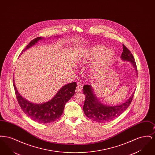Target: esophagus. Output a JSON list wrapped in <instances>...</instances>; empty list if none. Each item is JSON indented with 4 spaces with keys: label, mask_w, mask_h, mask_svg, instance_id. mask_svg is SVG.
<instances>
[{
    "label": "esophagus",
    "mask_w": 155,
    "mask_h": 155,
    "mask_svg": "<svg viewBox=\"0 0 155 155\" xmlns=\"http://www.w3.org/2000/svg\"><path fill=\"white\" fill-rule=\"evenodd\" d=\"M82 85L81 84V83H78V85L77 86V88H76V92H80L82 91Z\"/></svg>",
    "instance_id": "esophagus-1"
}]
</instances>
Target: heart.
Wrapping results in <instances>:
<instances>
[{"label": "heart", "instance_id": "obj_1", "mask_svg": "<svg viewBox=\"0 0 155 155\" xmlns=\"http://www.w3.org/2000/svg\"><path fill=\"white\" fill-rule=\"evenodd\" d=\"M104 47L102 46H96L89 49L87 53V60H92L99 58L92 66V70L96 74L101 73L103 69L108 64L114 56V53L111 50L104 51Z\"/></svg>", "mask_w": 155, "mask_h": 155}]
</instances>
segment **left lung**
Listing matches in <instances>:
<instances>
[{"instance_id": "1", "label": "left lung", "mask_w": 155, "mask_h": 155, "mask_svg": "<svg viewBox=\"0 0 155 155\" xmlns=\"http://www.w3.org/2000/svg\"><path fill=\"white\" fill-rule=\"evenodd\" d=\"M123 48L121 58L123 60L131 61L137 71V67L133 54L125 45L123 44ZM83 93L85 95L83 110L86 116L94 121L107 123L118 117L128 107L132 102L135 91L124 103L116 106H107L100 103L94 94L91 87L89 85H84Z\"/></svg>"}]
</instances>
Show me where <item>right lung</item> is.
Here are the masks:
<instances>
[{"mask_svg": "<svg viewBox=\"0 0 155 155\" xmlns=\"http://www.w3.org/2000/svg\"><path fill=\"white\" fill-rule=\"evenodd\" d=\"M41 39L42 38L37 37L31 41L22 50L21 54ZM13 81L16 97L21 109L32 120L43 124L54 121L61 116L66 103L74 95L77 87L75 82L65 85L51 101L43 104H37L31 103L24 99L17 91L14 79Z\"/></svg>", "mask_w": 155, "mask_h": 155, "instance_id": "obj_1", "label": "right lung"}]
</instances>
